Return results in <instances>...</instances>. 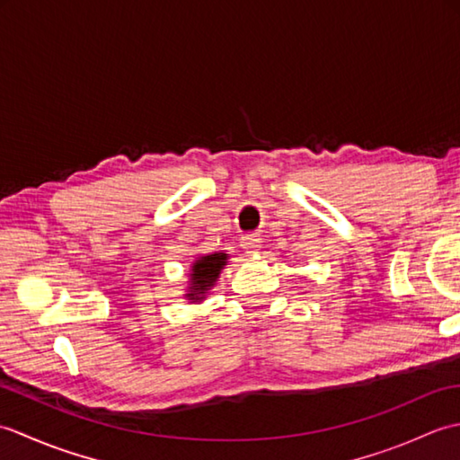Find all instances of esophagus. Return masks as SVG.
<instances>
[{
    "mask_svg": "<svg viewBox=\"0 0 460 460\" xmlns=\"http://www.w3.org/2000/svg\"><path fill=\"white\" fill-rule=\"evenodd\" d=\"M261 243H262V239L259 235H255V233H252V235L241 237V247L245 249L247 252H259Z\"/></svg>",
    "mask_w": 460,
    "mask_h": 460,
    "instance_id": "34e87169",
    "label": "esophagus"
}]
</instances>
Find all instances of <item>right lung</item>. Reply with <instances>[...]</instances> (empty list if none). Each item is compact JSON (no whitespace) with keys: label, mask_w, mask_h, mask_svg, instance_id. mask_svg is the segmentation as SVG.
Masks as SVG:
<instances>
[{"label":"right lung","mask_w":460,"mask_h":460,"mask_svg":"<svg viewBox=\"0 0 460 460\" xmlns=\"http://www.w3.org/2000/svg\"><path fill=\"white\" fill-rule=\"evenodd\" d=\"M227 262V255L225 252H213V255L199 257L193 262L190 272V287L185 298L191 302H199L208 295V290L215 285V280L219 279V272Z\"/></svg>","instance_id":"add662e5"}]
</instances>
